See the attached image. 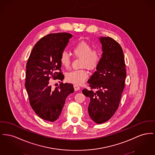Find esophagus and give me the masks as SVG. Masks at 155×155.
Listing matches in <instances>:
<instances>
[{
  "label": "esophagus",
  "mask_w": 155,
  "mask_h": 155,
  "mask_svg": "<svg viewBox=\"0 0 155 155\" xmlns=\"http://www.w3.org/2000/svg\"><path fill=\"white\" fill-rule=\"evenodd\" d=\"M74 88L75 91H78L80 89V87L77 85H74Z\"/></svg>",
  "instance_id": "obj_1"
}]
</instances>
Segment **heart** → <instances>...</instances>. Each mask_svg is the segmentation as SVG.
Returning a JSON list of instances; mask_svg holds the SVG:
<instances>
[{
  "mask_svg": "<svg viewBox=\"0 0 155 155\" xmlns=\"http://www.w3.org/2000/svg\"><path fill=\"white\" fill-rule=\"evenodd\" d=\"M73 54L77 57L81 58V67H87L89 70L95 69L100 64L101 58L100 51L97 49H92V46L85 41L77 43L73 48ZM60 63L65 68H69L71 58L69 54L63 51L60 55ZM88 77V73L85 69L75 70L66 74L65 78L68 82L75 84H81Z\"/></svg>",
  "mask_w": 155,
  "mask_h": 155,
  "instance_id": "1",
  "label": "heart"
}]
</instances>
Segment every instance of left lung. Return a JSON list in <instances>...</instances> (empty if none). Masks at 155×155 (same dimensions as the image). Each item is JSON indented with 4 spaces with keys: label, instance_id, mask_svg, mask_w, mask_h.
<instances>
[{
    "label": "left lung",
    "instance_id": "1",
    "mask_svg": "<svg viewBox=\"0 0 155 155\" xmlns=\"http://www.w3.org/2000/svg\"><path fill=\"white\" fill-rule=\"evenodd\" d=\"M100 41L103 52L100 63L88 81L91 89L82 90L90 98V117L98 124L108 120L118 108L127 76L121 46L109 37H100Z\"/></svg>",
    "mask_w": 155,
    "mask_h": 155
}]
</instances>
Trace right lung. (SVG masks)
<instances>
[{
	"mask_svg": "<svg viewBox=\"0 0 155 155\" xmlns=\"http://www.w3.org/2000/svg\"><path fill=\"white\" fill-rule=\"evenodd\" d=\"M73 36L67 33L49 34L35 45L26 64L25 87L30 104L41 118L54 122L58 118L66 98L74 89L71 84L61 82L55 90L49 83L51 77L63 81L60 55Z\"/></svg>",
	"mask_w": 155,
	"mask_h": 155,
	"instance_id": "1",
	"label": "right lung"
}]
</instances>
